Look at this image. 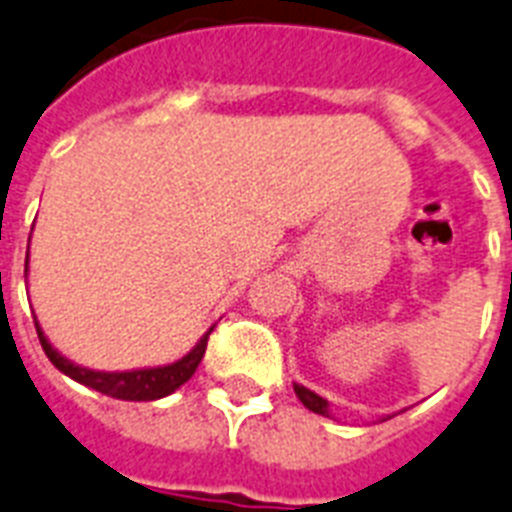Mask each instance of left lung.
<instances>
[{"label": "left lung", "mask_w": 512, "mask_h": 512, "mask_svg": "<svg viewBox=\"0 0 512 512\" xmlns=\"http://www.w3.org/2000/svg\"><path fill=\"white\" fill-rule=\"evenodd\" d=\"M294 394H297L299 402H302L307 410H313V413L331 418V410H328V400H323L321 394L310 392V389H307V386H302V384H294ZM381 421H389V418H381Z\"/></svg>", "instance_id": "8db88e82"}]
</instances>
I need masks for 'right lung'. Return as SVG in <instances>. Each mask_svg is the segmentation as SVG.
<instances>
[{
  "instance_id": "1",
  "label": "right lung",
  "mask_w": 512,
  "mask_h": 512,
  "mask_svg": "<svg viewBox=\"0 0 512 512\" xmlns=\"http://www.w3.org/2000/svg\"><path fill=\"white\" fill-rule=\"evenodd\" d=\"M26 276H28V255H26ZM215 328V326H213ZM213 328L202 334L191 352H186L181 360L170 365H155V368H136V371H94V368H83V365L73 363L65 355L54 350L52 342H49L44 331H41L39 321H36V334H39V342L47 352V357L52 360V365L60 373H65L68 378L78 381V384L89 386L94 392H102L107 397H115V400H128V402H149L160 400V397H168L173 394L181 384H186L197 365L202 363L207 350V339L213 334Z\"/></svg>"
}]
</instances>
